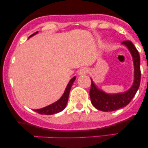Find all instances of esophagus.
<instances>
[{
  "mask_svg": "<svg viewBox=\"0 0 148 148\" xmlns=\"http://www.w3.org/2000/svg\"><path fill=\"white\" fill-rule=\"evenodd\" d=\"M88 72V69L86 68V67H84V68L80 69V70L79 71V75H85Z\"/></svg>",
  "mask_w": 148,
  "mask_h": 148,
  "instance_id": "34e87169",
  "label": "esophagus"
}]
</instances>
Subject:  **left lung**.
Wrapping results in <instances>:
<instances>
[{"label":"left lung","instance_id":"1","mask_svg":"<svg viewBox=\"0 0 148 148\" xmlns=\"http://www.w3.org/2000/svg\"><path fill=\"white\" fill-rule=\"evenodd\" d=\"M122 45H125L128 49L133 58L134 68L133 84L128 90L124 92L109 94L98 88L91 79L92 84L90 90L91 103L95 108L99 111L105 112L113 111L127 106L135 96L140 86V56L138 51L131 41H125L122 42Z\"/></svg>","mask_w":148,"mask_h":148}]
</instances>
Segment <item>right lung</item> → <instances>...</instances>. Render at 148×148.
Instances as JSON below:
<instances>
[{"mask_svg":"<svg viewBox=\"0 0 148 148\" xmlns=\"http://www.w3.org/2000/svg\"><path fill=\"white\" fill-rule=\"evenodd\" d=\"M38 32H36L32 35H30V37L33 36V35H36ZM76 80V76H74L70 81H69L68 84H67V87H66L65 90H64L63 95L62 97L59 99L58 101L56 102L51 103V104L49 105V106L44 107L42 108H39V109H33V111H35L37 113H40L42 115H53L54 113H58L59 112L62 111V110L64 109L66 106H67V101H68V97H69V92H70L71 88H72L73 83L74 82V81Z\"/></svg>","mask_w":148,"mask_h":148,"instance_id":"1","label":"right lung"}]
</instances>
